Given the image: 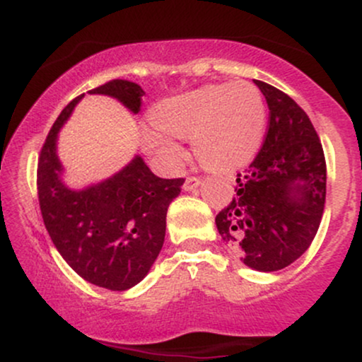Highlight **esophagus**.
<instances>
[{"mask_svg": "<svg viewBox=\"0 0 362 362\" xmlns=\"http://www.w3.org/2000/svg\"><path fill=\"white\" fill-rule=\"evenodd\" d=\"M201 182H202V178H199V177H187V180L184 184V190H194L195 187L201 185Z\"/></svg>", "mask_w": 362, "mask_h": 362, "instance_id": "obj_1", "label": "esophagus"}]
</instances>
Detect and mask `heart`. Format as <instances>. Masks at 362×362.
Listing matches in <instances>:
<instances>
[{
    "instance_id": "b5f03b06",
    "label": "heart",
    "mask_w": 362,
    "mask_h": 362,
    "mask_svg": "<svg viewBox=\"0 0 362 362\" xmlns=\"http://www.w3.org/2000/svg\"><path fill=\"white\" fill-rule=\"evenodd\" d=\"M265 127V103L247 81L207 85L160 102L151 126L141 129V144L167 167L184 156L178 139H194V151L209 168H233L259 148Z\"/></svg>"
}]
</instances>
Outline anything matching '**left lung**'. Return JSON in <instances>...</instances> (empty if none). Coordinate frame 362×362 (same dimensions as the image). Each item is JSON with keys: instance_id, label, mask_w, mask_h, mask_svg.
Listing matches in <instances>:
<instances>
[{"instance_id": "obj_1", "label": "left lung", "mask_w": 362, "mask_h": 362, "mask_svg": "<svg viewBox=\"0 0 362 362\" xmlns=\"http://www.w3.org/2000/svg\"><path fill=\"white\" fill-rule=\"evenodd\" d=\"M269 105L260 151L236 175L231 202L216 216L226 243L248 267L274 272L308 250L325 207L327 163L306 112L276 86L255 80Z\"/></svg>"}]
</instances>
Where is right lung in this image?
<instances>
[{"label":"right lung","instance_id":"add662e5","mask_svg":"<svg viewBox=\"0 0 362 362\" xmlns=\"http://www.w3.org/2000/svg\"><path fill=\"white\" fill-rule=\"evenodd\" d=\"M88 93L117 98L138 114L144 91L138 83L112 80ZM62 109L49 131L37 167V192L42 219L57 252L78 276L100 288L126 291L151 269L165 242L167 211L185 178L156 177L143 158L107 180L71 190L61 182L56 155L57 132L78 102Z\"/></svg>","mask_w":362,"mask_h":362}]
</instances>
